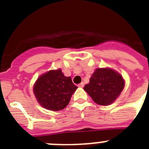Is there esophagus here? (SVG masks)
Segmentation results:
<instances>
[{
    "label": "esophagus",
    "mask_w": 149,
    "mask_h": 149,
    "mask_svg": "<svg viewBox=\"0 0 149 149\" xmlns=\"http://www.w3.org/2000/svg\"><path fill=\"white\" fill-rule=\"evenodd\" d=\"M78 86H79V87H81V88H82V87H84V83H81V84H78Z\"/></svg>",
    "instance_id": "34e87169"
}]
</instances>
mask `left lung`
I'll list each match as a JSON object with an SVG mask.
<instances>
[{
	"label": "left lung",
	"mask_w": 149,
	"mask_h": 149,
	"mask_svg": "<svg viewBox=\"0 0 149 149\" xmlns=\"http://www.w3.org/2000/svg\"><path fill=\"white\" fill-rule=\"evenodd\" d=\"M125 86L122 75L110 68H97L84 89L96 104L107 106L120 95Z\"/></svg>",
	"instance_id": "1"
}]
</instances>
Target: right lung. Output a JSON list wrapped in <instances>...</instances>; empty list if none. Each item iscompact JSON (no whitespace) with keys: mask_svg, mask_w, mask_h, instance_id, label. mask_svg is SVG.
<instances>
[{"mask_svg":"<svg viewBox=\"0 0 149 149\" xmlns=\"http://www.w3.org/2000/svg\"><path fill=\"white\" fill-rule=\"evenodd\" d=\"M77 89L70 77H65L61 69L51 70L37 79L33 92L43 107L53 111L64 109Z\"/></svg>","mask_w":149,"mask_h":149,"instance_id":"obj_1","label":"right lung"}]
</instances>
